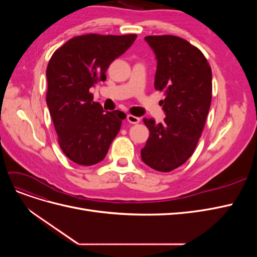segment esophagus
<instances>
[{"label": "esophagus", "instance_id": "esophagus-1", "mask_svg": "<svg viewBox=\"0 0 257 257\" xmlns=\"http://www.w3.org/2000/svg\"><path fill=\"white\" fill-rule=\"evenodd\" d=\"M126 119L132 124H137V123H139V121H141V118H138V116H135L133 114H127Z\"/></svg>", "mask_w": 257, "mask_h": 257}]
</instances>
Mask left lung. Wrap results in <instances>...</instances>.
Returning <instances> with one entry per match:
<instances>
[{"mask_svg": "<svg viewBox=\"0 0 257 257\" xmlns=\"http://www.w3.org/2000/svg\"><path fill=\"white\" fill-rule=\"evenodd\" d=\"M158 61L154 88L165 92L161 100L165 119L144 118L150 136L142 160L168 173L190 159L204 130L212 97V73L207 59L188 41L174 35L146 36Z\"/></svg>", "mask_w": 257, "mask_h": 257, "instance_id": "8db88e82", "label": "left lung"}]
</instances>
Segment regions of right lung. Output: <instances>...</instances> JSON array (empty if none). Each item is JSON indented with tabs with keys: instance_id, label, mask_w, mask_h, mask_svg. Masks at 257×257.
Here are the masks:
<instances>
[{
	"instance_id": "right-lung-1",
	"label": "right lung",
	"mask_w": 257,
	"mask_h": 257,
	"mask_svg": "<svg viewBox=\"0 0 257 257\" xmlns=\"http://www.w3.org/2000/svg\"><path fill=\"white\" fill-rule=\"evenodd\" d=\"M136 34L75 36L54 51L47 71L46 102L62 151L76 164L103 161L126 114L105 111L90 89L106 80L110 63L125 52Z\"/></svg>"
}]
</instances>
